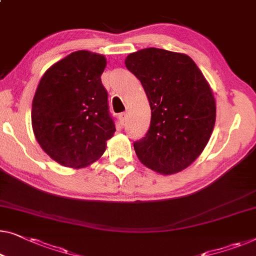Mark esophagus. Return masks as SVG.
I'll use <instances>...</instances> for the list:
<instances>
[{
    "mask_svg": "<svg viewBox=\"0 0 256 256\" xmlns=\"http://www.w3.org/2000/svg\"><path fill=\"white\" fill-rule=\"evenodd\" d=\"M119 118H120V120L122 122V124H124L126 122H127V120H128V114L127 113H121L120 116H119Z\"/></svg>",
    "mask_w": 256,
    "mask_h": 256,
    "instance_id": "1",
    "label": "esophagus"
}]
</instances>
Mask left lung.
<instances>
[{"label": "left lung", "mask_w": 256, "mask_h": 256, "mask_svg": "<svg viewBox=\"0 0 256 256\" xmlns=\"http://www.w3.org/2000/svg\"><path fill=\"white\" fill-rule=\"evenodd\" d=\"M124 64L142 83L151 108L150 128L134 143L137 157L152 171L170 176L202 154L216 122V102L208 80L184 53L144 48Z\"/></svg>", "instance_id": "8db88e82"}]
</instances>
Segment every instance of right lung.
Returning a JSON list of instances; mask_svg holds the SVG:
<instances>
[{"label": "right lung", "mask_w": 256, "mask_h": 256, "mask_svg": "<svg viewBox=\"0 0 256 256\" xmlns=\"http://www.w3.org/2000/svg\"><path fill=\"white\" fill-rule=\"evenodd\" d=\"M102 54L77 50L46 70L32 102V129L50 157L62 166L80 168L106 150L116 132L100 76Z\"/></svg>", "instance_id": "right-lung-1"}]
</instances>
